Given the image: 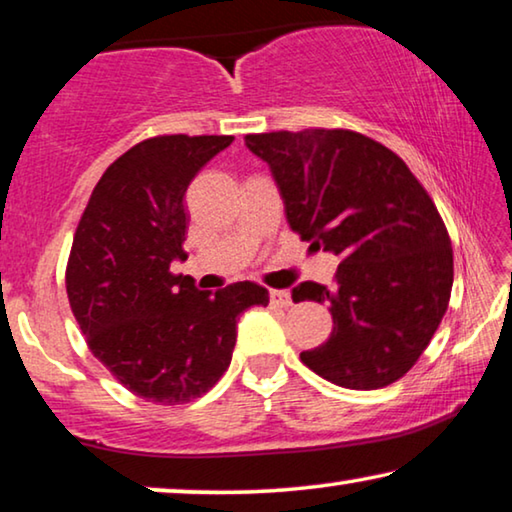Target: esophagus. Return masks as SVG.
<instances>
[{
    "label": "esophagus",
    "instance_id": "34e87169",
    "mask_svg": "<svg viewBox=\"0 0 512 512\" xmlns=\"http://www.w3.org/2000/svg\"><path fill=\"white\" fill-rule=\"evenodd\" d=\"M270 302H272V305H277V307H291V295H288V291H279V288H272Z\"/></svg>",
    "mask_w": 512,
    "mask_h": 512
}]
</instances>
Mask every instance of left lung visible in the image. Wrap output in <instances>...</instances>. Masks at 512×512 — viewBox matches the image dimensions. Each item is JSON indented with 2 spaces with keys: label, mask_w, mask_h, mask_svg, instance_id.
I'll use <instances>...</instances> for the list:
<instances>
[{
  "label": "left lung",
  "mask_w": 512,
  "mask_h": 512,
  "mask_svg": "<svg viewBox=\"0 0 512 512\" xmlns=\"http://www.w3.org/2000/svg\"><path fill=\"white\" fill-rule=\"evenodd\" d=\"M244 145L268 164L288 226L342 261L335 286L293 288V302H321L332 314L328 342L300 360L351 390L402 379L453 288V247L432 198L395 152L355 131L258 133Z\"/></svg>",
  "instance_id": "obj_1"
}]
</instances>
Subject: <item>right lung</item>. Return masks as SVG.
Wrapping results in <instances>:
<instances>
[{
    "label": "right lung",
    "instance_id": "obj_1",
    "mask_svg": "<svg viewBox=\"0 0 512 512\" xmlns=\"http://www.w3.org/2000/svg\"><path fill=\"white\" fill-rule=\"evenodd\" d=\"M233 136H159L124 152L96 184L73 238L66 293L94 358L133 395L201 397L231 365L238 316L268 288L238 281L198 291L187 261L184 194Z\"/></svg>",
    "mask_w": 512,
    "mask_h": 512
}]
</instances>
